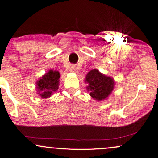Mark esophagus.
Returning a JSON list of instances; mask_svg holds the SVG:
<instances>
[{"mask_svg":"<svg viewBox=\"0 0 158 158\" xmlns=\"http://www.w3.org/2000/svg\"><path fill=\"white\" fill-rule=\"evenodd\" d=\"M70 72L77 73L78 72L77 67L76 66H74V65H73V66H71V67L70 68Z\"/></svg>","mask_w":158,"mask_h":158,"instance_id":"esophagus-1","label":"esophagus"}]
</instances>
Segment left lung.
<instances>
[{
  "label": "left lung",
  "mask_w": 158,
  "mask_h": 158,
  "mask_svg": "<svg viewBox=\"0 0 158 158\" xmlns=\"http://www.w3.org/2000/svg\"><path fill=\"white\" fill-rule=\"evenodd\" d=\"M86 89L94 100H106L115 87V80L112 77L102 73L98 69H92L86 75Z\"/></svg>",
  "instance_id": "1"
}]
</instances>
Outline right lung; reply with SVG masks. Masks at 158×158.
<instances>
[{"mask_svg":"<svg viewBox=\"0 0 158 158\" xmlns=\"http://www.w3.org/2000/svg\"><path fill=\"white\" fill-rule=\"evenodd\" d=\"M60 74L59 71L50 69L42 76L36 82L37 94L43 99H47L56 92L59 87Z\"/></svg>","mask_w":158,"mask_h":158,"instance_id":"obj_1","label":"right lung"}]
</instances>
